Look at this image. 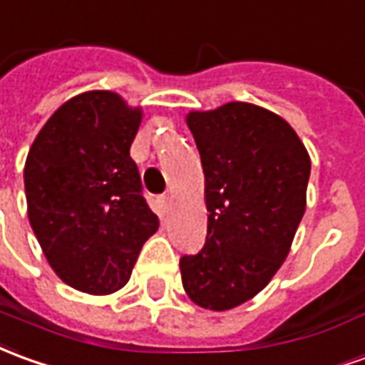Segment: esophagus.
<instances>
[{
  "mask_svg": "<svg viewBox=\"0 0 365 365\" xmlns=\"http://www.w3.org/2000/svg\"><path fill=\"white\" fill-rule=\"evenodd\" d=\"M158 203H160L162 213H168V211L172 209V195H162V197H158Z\"/></svg>",
  "mask_w": 365,
  "mask_h": 365,
  "instance_id": "obj_1",
  "label": "esophagus"
}]
</instances>
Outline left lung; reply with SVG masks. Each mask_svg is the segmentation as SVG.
I'll return each instance as SVG.
<instances>
[{"instance_id": "1", "label": "left lung", "mask_w": 365, "mask_h": 365, "mask_svg": "<svg viewBox=\"0 0 365 365\" xmlns=\"http://www.w3.org/2000/svg\"><path fill=\"white\" fill-rule=\"evenodd\" d=\"M205 174L207 237L180 259L187 297L229 310L261 292L307 209L310 156L279 114L249 103L187 114Z\"/></svg>"}]
</instances>
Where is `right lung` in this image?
Segmentation results:
<instances>
[{
  "mask_svg": "<svg viewBox=\"0 0 365 365\" xmlns=\"http://www.w3.org/2000/svg\"><path fill=\"white\" fill-rule=\"evenodd\" d=\"M140 122L116 93L88 91L51 116L27 154L33 233L58 279L88 294L122 289L160 227L130 158Z\"/></svg>",
  "mask_w": 365,
  "mask_h": 365,
  "instance_id": "right-lung-1",
  "label": "right lung"
}]
</instances>
